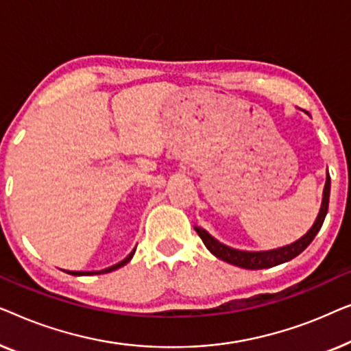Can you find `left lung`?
<instances>
[{
    "mask_svg": "<svg viewBox=\"0 0 351 351\" xmlns=\"http://www.w3.org/2000/svg\"><path fill=\"white\" fill-rule=\"evenodd\" d=\"M329 192H330V176L328 173V176H326L324 191H323L322 208H319L318 218H317V221H315V224L312 226V229H310L304 237H300L298 241H294V243L281 246V248H276V250H270V251L235 250V248H230V246L221 243V241L216 240L215 237H211L208 232H206L205 229H202V227L195 226L194 229L197 234H199L202 241L205 243L206 248L210 250V253H213L216 258L223 259V261H226V263L237 265V267H241V269H250V270L275 267V265H280L283 263H288V261H291V259H294L295 256H299L310 243H312L315 235H317L319 229H322L324 218H326V213H328Z\"/></svg>",
    "mask_w": 351,
    "mask_h": 351,
    "instance_id": "1",
    "label": "left lung"
}]
</instances>
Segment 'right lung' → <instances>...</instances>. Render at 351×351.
<instances>
[{
    "instance_id": "add662e5",
    "label": "right lung",
    "mask_w": 351,
    "mask_h": 351,
    "mask_svg": "<svg viewBox=\"0 0 351 351\" xmlns=\"http://www.w3.org/2000/svg\"><path fill=\"white\" fill-rule=\"evenodd\" d=\"M135 250H136V248H135ZM135 250H133L132 253L128 254L124 261H121L119 264H116V265H111V267H108V269L98 270V272H70V270H68L66 274H70V275H76V276H81V275H100V274H110V272H112V270H116V269L122 267V265H125V264L128 263V261H130V259L133 258V254H135Z\"/></svg>"
}]
</instances>
